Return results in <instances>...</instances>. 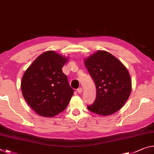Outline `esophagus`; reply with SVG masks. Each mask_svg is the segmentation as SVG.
<instances>
[{
    "label": "esophagus",
    "instance_id": "esophagus-1",
    "mask_svg": "<svg viewBox=\"0 0 154 154\" xmlns=\"http://www.w3.org/2000/svg\"><path fill=\"white\" fill-rule=\"evenodd\" d=\"M77 92L79 93V94H80V93H82V91H83V89H82V88H79L77 89Z\"/></svg>",
    "mask_w": 154,
    "mask_h": 154
}]
</instances>
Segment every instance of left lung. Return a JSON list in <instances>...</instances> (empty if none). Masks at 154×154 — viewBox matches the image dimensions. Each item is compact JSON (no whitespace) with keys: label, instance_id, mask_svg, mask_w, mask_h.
Returning a JSON list of instances; mask_svg holds the SVG:
<instances>
[{"label":"left lung","instance_id":"1","mask_svg":"<svg viewBox=\"0 0 154 154\" xmlns=\"http://www.w3.org/2000/svg\"><path fill=\"white\" fill-rule=\"evenodd\" d=\"M85 65L96 88L90 111L108 116L119 110L129 98L132 82L124 64L109 52L98 51L85 60Z\"/></svg>","mask_w":154,"mask_h":154}]
</instances>
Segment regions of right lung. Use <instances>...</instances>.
<instances>
[{"mask_svg": "<svg viewBox=\"0 0 154 154\" xmlns=\"http://www.w3.org/2000/svg\"><path fill=\"white\" fill-rule=\"evenodd\" d=\"M67 61L53 51L44 52L23 75L21 89L24 99L36 113L52 117L63 111L73 95L62 68Z\"/></svg>", "mask_w": 154, "mask_h": 154, "instance_id": "add662e5", "label": "right lung"}]
</instances>
